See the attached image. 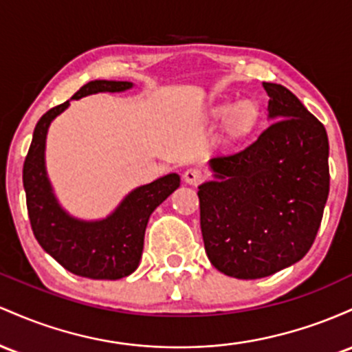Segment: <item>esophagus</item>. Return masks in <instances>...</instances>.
<instances>
[{"label":"esophagus","instance_id":"1","mask_svg":"<svg viewBox=\"0 0 352 352\" xmlns=\"http://www.w3.org/2000/svg\"><path fill=\"white\" fill-rule=\"evenodd\" d=\"M204 179H206V176H204V173L197 168H189L188 171L184 173V181H186L188 184H191V186H197V184L203 183Z\"/></svg>","mask_w":352,"mask_h":352}]
</instances>
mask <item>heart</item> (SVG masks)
Masks as SVG:
<instances>
[{
    "mask_svg": "<svg viewBox=\"0 0 352 352\" xmlns=\"http://www.w3.org/2000/svg\"><path fill=\"white\" fill-rule=\"evenodd\" d=\"M229 113H232L231 120H229V128H231V131L238 134L251 131V129L256 126V123H258L259 109L258 106L251 101L243 102V104L238 106L234 111H231L229 108L223 109V114H229Z\"/></svg>",
    "mask_w": 352,
    "mask_h": 352,
    "instance_id": "1",
    "label": "heart"
}]
</instances>
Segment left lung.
Listing matches in <instances>:
<instances>
[{"mask_svg":"<svg viewBox=\"0 0 352 352\" xmlns=\"http://www.w3.org/2000/svg\"><path fill=\"white\" fill-rule=\"evenodd\" d=\"M263 88L274 123L246 148L211 160L219 181L197 191L209 261L238 279L266 278L302 259L329 195L324 126L284 86Z\"/></svg>","mask_w":352,"mask_h":352,"instance_id":"obj_1","label":"left lung"}]
</instances>
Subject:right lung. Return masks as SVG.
Instances as JSON below:
<instances>
[{
    "mask_svg": "<svg viewBox=\"0 0 352 352\" xmlns=\"http://www.w3.org/2000/svg\"><path fill=\"white\" fill-rule=\"evenodd\" d=\"M128 81H89L73 94L80 100L100 91H124ZM69 101L54 106L39 118L23 164V186L31 229L39 246L65 270L91 279H120L140 264L149 216L179 186V176L168 175L134 189L109 218L98 223L73 219L58 206L45 171V141L48 126Z\"/></svg>",
    "mask_w": 352,
    "mask_h": 352,
    "instance_id": "add662e5",
    "label": "right lung"
}]
</instances>
